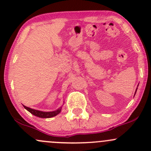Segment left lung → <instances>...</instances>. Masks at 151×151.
Instances as JSON below:
<instances>
[{"mask_svg":"<svg viewBox=\"0 0 151 151\" xmlns=\"http://www.w3.org/2000/svg\"><path fill=\"white\" fill-rule=\"evenodd\" d=\"M137 90H136V91H135V93H136V92H137Z\"/></svg>","mask_w":151,"mask_h":151,"instance_id":"8db88e82","label":"left lung"}]
</instances>
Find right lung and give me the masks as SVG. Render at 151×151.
I'll return each instance as SVG.
<instances>
[{"mask_svg":"<svg viewBox=\"0 0 151 151\" xmlns=\"http://www.w3.org/2000/svg\"><path fill=\"white\" fill-rule=\"evenodd\" d=\"M23 106L25 107V109H27L28 112H30V113L33 114V115L42 118H52V117L54 116H56V115H58V114L60 113L62 109V106H60V108H58V109H56V110L55 111H52V112H43V111H39L36 110V109H31V108L28 107V106H25V105H23Z\"/></svg>","mask_w":151,"mask_h":151,"instance_id":"obj_1","label":"right lung"}]
</instances>
